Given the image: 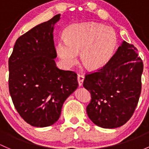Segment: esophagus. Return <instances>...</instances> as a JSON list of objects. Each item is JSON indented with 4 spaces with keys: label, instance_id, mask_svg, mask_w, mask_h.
I'll return each instance as SVG.
<instances>
[{
    "label": "esophagus",
    "instance_id": "34e87169",
    "mask_svg": "<svg viewBox=\"0 0 149 149\" xmlns=\"http://www.w3.org/2000/svg\"><path fill=\"white\" fill-rule=\"evenodd\" d=\"M84 75L79 74L77 76V80H78V83H79V87H81V86H82L83 81H84Z\"/></svg>",
    "mask_w": 149,
    "mask_h": 149
}]
</instances>
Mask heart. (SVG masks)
Here are the masks:
<instances>
[{
	"label": "heart",
	"mask_w": 149,
	"mask_h": 149,
	"mask_svg": "<svg viewBox=\"0 0 149 149\" xmlns=\"http://www.w3.org/2000/svg\"><path fill=\"white\" fill-rule=\"evenodd\" d=\"M65 35V38H59L55 49L66 68L76 63L80 52L81 61L88 68L100 69L109 61L117 46V37L113 28L95 22L72 24Z\"/></svg>",
	"instance_id": "1"
}]
</instances>
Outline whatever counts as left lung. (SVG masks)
I'll list each match as a JSON object with an SVG mask.
<instances>
[{"instance_id": "8db88e82", "label": "left lung", "mask_w": 149, "mask_h": 149, "mask_svg": "<svg viewBox=\"0 0 149 149\" xmlns=\"http://www.w3.org/2000/svg\"><path fill=\"white\" fill-rule=\"evenodd\" d=\"M143 70L137 49L123 41L103 68L86 75L83 86L92 97L87 113L94 124L114 129L130 119L140 97Z\"/></svg>"}]
</instances>
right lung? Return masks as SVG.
<instances>
[{"instance_id": "1", "label": "right lung", "mask_w": 149, "mask_h": 149, "mask_svg": "<svg viewBox=\"0 0 149 149\" xmlns=\"http://www.w3.org/2000/svg\"><path fill=\"white\" fill-rule=\"evenodd\" d=\"M60 14L36 25L18 38L8 61L9 92L23 119L36 127L59 119L62 105L78 87L77 75L60 70L53 40Z\"/></svg>"}]
</instances>
